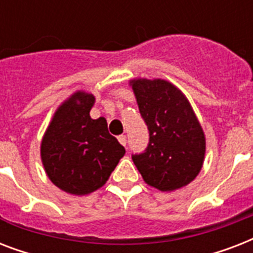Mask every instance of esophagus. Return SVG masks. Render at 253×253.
Returning a JSON list of instances; mask_svg holds the SVG:
<instances>
[{
	"mask_svg": "<svg viewBox=\"0 0 253 253\" xmlns=\"http://www.w3.org/2000/svg\"><path fill=\"white\" fill-rule=\"evenodd\" d=\"M118 140H119V143H121V144H122V146L126 147V144H127V138H126V135H119V136H118Z\"/></svg>",
	"mask_w": 253,
	"mask_h": 253,
	"instance_id": "34e87169",
	"label": "esophagus"
}]
</instances>
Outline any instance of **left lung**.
<instances>
[{"label":"left lung","mask_w":253,"mask_h":253,"mask_svg":"<svg viewBox=\"0 0 253 253\" xmlns=\"http://www.w3.org/2000/svg\"><path fill=\"white\" fill-rule=\"evenodd\" d=\"M150 142L132 162L143 180L162 192H172L192 182L205 159L202 127L182 91L166 80L130 81Z\"/></svg>","instance_id":"1"}]
</instances>
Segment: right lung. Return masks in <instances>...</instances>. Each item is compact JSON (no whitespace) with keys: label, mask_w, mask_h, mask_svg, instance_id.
Returning a JSON list of instances; mask_svg holds the SVG:
<instances>
[{"label":"right lung","mask_w":253,"mask_h":253,"mask_svg":"<svg viewBox=\"0 0 253 253\" xmlns=\"http://www.w3.org/2000/svg\"><path fill=\"white\" fill-rule=\"evenodd\" d=\"M93 105L94 95L76 91L59 106L42 140L47 176L57 188L75 196L105 185L126 152L109 134L106 119L90 118Z\"/></svg>","instance_id":"obj_1"}]
</instances>
